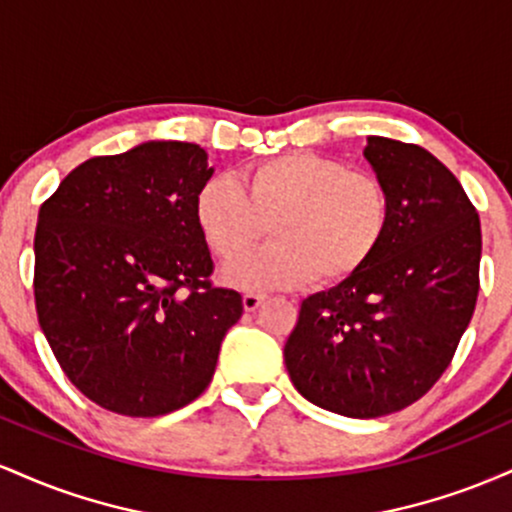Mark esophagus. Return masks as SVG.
Wrapping results in <instances>:
<instances>
[{
    "instance_id": "1",
    "label": "esophagus",
    "mask_w": 512,
    "mask_h": 512,
    "mask_svg": "<svg viewBox=\"0 0 512 512\" xmlns=\"http://www.w3.org/2000/svg\"><path fill=\"white\" fill-rule=\"evenodd\" d=\"M264 301V296L262 293H255V291H248L243 296V308L248 310V313H252V310H257L260 308V303Z\"/></svg>"
}]
</instances>
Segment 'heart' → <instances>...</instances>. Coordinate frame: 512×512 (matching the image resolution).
<instances>
[{
  "instance_id": "b5f03b06",
  "label": "heart",
  "mask_w": 512,
  "mask_h": 512,
  "mask_svg": "<svg viewBox=\"0 0 512 512\" xmlns=\"http://www.w3.org/2000/svg\"><path fill=\"white\" fill-rule=\"evenodd\" d=\"M390 219L392 195L380 175L310 151L252 163L238 185L209 180L195 197L199 233L223 262L255 248L269 223L272 243L226 272L243 289L349 279L380 248Z\"/></svg>"
}]
</instances>
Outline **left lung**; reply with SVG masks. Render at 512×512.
<instances>
[{
	"label": "left lung",
	"mask_w": 512,
	"mask_h": 512,
	"mask_svg": "<svg viewBox=\"0 0 512 512\" xmlns=\"http://www.w3.org/2000/svg\"><path fill=\"white\" fill-rule=\"evenodd\" d=\"M392 219L375 255L301 303L284 346L296 390L351 419L395 414L450 366L479 296L481 223L460 180L416 144L368 137Z\"/></svg>",
	"instance_id": "1"
}]
</instances>
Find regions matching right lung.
I'll return each instance as SVG.
<instances>
[{"label": "right lung", "instance_id": "1", "mask_svg": "<svg viewBox=\"0 0 512 512\" xmlns=\"http://www.w3.org/2000/svg\"><path fill=\"white\" fill-rule=\"evenodd\" d=\"M207 151L146 142L76 166L38 211L35 310L72 385L122 416H161L207 390L238 291L214 286L195 221Z\"/></svg>", "mask_w": 512, "mask_h": 512}]
</instances>
